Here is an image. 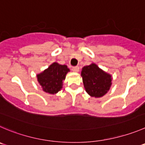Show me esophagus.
Instances as JSON below:
<instances>
[{"label":"esophagus","mask_w":145,"mask_h":145,"mask_svg":"<svg viewBox=\"0 0 145 145\" xmlns=\"http://www.w3.org/2000/svg\"><path fill=\"white\" fill-rule=\"evenodd\" d=\"M72 70L74 72H78L80 70V68H79V67H78V66H77V67H72Z\"/></svg>","instance_id":"34e87169"}]
</instances>
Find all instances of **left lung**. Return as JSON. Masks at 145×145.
I'll return each mask as SVG.
<instances>
[{"label":"left lung","instance_id":"left-lung-1","mask_svg":"<svg viewBox=\"0 0 145 145\" xmlns=\"http://www.w3.org/2000/svg\"><path fill=\"white\" fill-rule=\"evenodd\" d=\"M84 88L89 96L101 97L107 94L112 85V75L102 70L95 63L84 66L81 71Z\"/></svg>","mask_w":145,"mask_h":145}]
</instances>
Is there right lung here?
<instances>
[{
	"label": "right lung",
	"mask_w": 145,
	"mask_h": 145,
	"mask_svg": "<svg viewBox=\"0 0 145 145\" xmlns=\"http://www.w3.org/2000/svg\"><path fill=\"white\" fill-rule=\"evenodd\" d=\"M70 69L65 65L52 63L47 69L37 75L38 83L42 90L49 94L55 95L61 90L67 73Z\"/></svg>",
	"instance_id": "obj_1"
}]
</instances>
